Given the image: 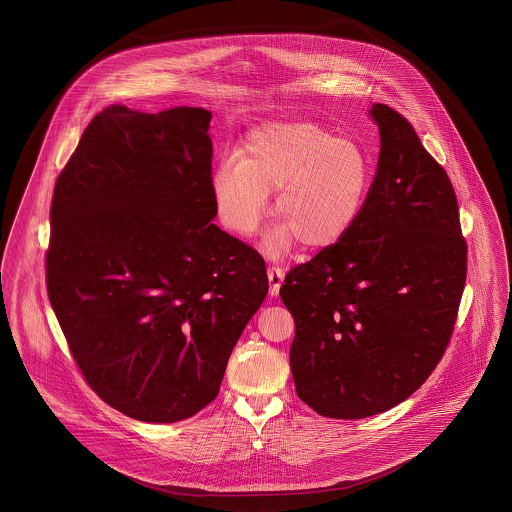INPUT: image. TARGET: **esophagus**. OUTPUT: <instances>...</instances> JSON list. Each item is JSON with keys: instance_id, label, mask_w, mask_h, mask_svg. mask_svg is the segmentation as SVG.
<instances>
[{"instance_id": "1", "label": "esophagus", "mask_w": 512, "mask_h": 512, "mask_svg": "<svg viewBox=\"0 0 512 512\" xmlns=\"http://www.w3.org/2000/svg\"><path fill=\"white\" fill-rule=\"evenodd\" d=\"M283 277H285V272H283V268H279V266H268V281H270V296H277L279 294V288L283 285Z\"/></svg>"}]
</instances>
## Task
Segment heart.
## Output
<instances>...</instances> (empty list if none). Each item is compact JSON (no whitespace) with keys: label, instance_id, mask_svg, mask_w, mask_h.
<instances>
[{"label":"heart","instance_id":"b5f03b06","mask_svg":"<svg viewBox=\"0 0 512 512\" xmlns=\"http://www.w3.org/2000/svg\"><path fill=\"white\" fill-rule=\"evenodd\" d=\"M370 183V161L351 138L314 122H272L250 131L237 155L218 161L211 190L220 222L240 237L259 227L268 194L277 190L274 214L281 224L264 246L281 255L296 238L320 250L344 237Z\"/></svg>","mask_w":512,"mask_h":512}]
</instances>
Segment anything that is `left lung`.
Here are the masks:
<instances>
[{
  "label": "left lung",
  "instance_id": "obj_1",
  "mask_svg": "<svg viewBox=\"0 0 512 512\" xmlns=\"http://www.w3.org/2000/svg\"><path fill=\"white\" fill-rule=\"evenodd\" d=\"M370 114L381 151L361 214L279 290L296 325V392L337 420L388 411L424 385L466 283L468 246L446 170L403 114L383 103Z\"/></svg>",
  "mask_w": 512,
  "mask_h": 512
}]
</instances>
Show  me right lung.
I'll return each instance as SVG.
<instances>
[{
	"mask_svg": "<svg viewBox=\"0 0 512 512\" xmlns=\"http://www.w3.org/2000/svg\"><path fill=\"white\" fill-rule=\"evenodd\" d=\"M209 122L200 107L111 105L51 198V307L88 387L140 422L207 407L268 294L261 255L211 222Z\"/></svg>",
	"mask_w": 512,
	"mask_h": 512,
	"instance_id": "obj_1",
	"label": "right lung"
}]
</instances>
